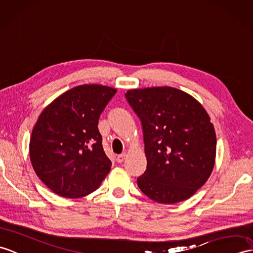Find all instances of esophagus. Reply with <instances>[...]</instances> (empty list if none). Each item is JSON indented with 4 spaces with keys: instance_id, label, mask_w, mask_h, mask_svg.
I'll return each instance as SVG.
<instances>
[{
    "instance_id": "esophagus-1",
    "label": "esophagus",
    "mask_w": 253,
    "mask_h": 253,
    "mask_svg": "<svg viewBox=\"0 0 253 253\" xmlns=\"http://www.w3.org/2000/svg\"><path fill=\"white\" fill-rule=\"evenodd\" d=\"M127 157V153H122L120 155L116 156V162L117 163H123L125 161V158Z\"/></svg>"
}]
</instances>
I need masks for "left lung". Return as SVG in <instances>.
Wrapping results in <instances>:
<instances>
[{"label": "left lung", "mask_w": 253, "mask_h": 253, "mask_svg": "<svg viewBox=\"0 0 253 253\" xmlns=\"http://www.w3.org/2000/svg\"><path fill=\"white\" fill-rule=\"evenodd\" d=\"M126 99L141 121L148 166L137 179L152 201L175 204L202 187L214 166L216 138L203 105L173 87L130 89Z\"/></svg>", "instance_id": "1"}]
</instances>
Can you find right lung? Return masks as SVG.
<instances>
[{
	"label": "right lung",
	"instance_id": "1",
	"mask_svg": "<svg viewBox=\"0 0 253 253\" xmlns=\"http://www.w3.org/2000/svg\"><path fill=\"white\" fill-rule=\"evenodd\" d=\"M115 88L85 84L63 92L42 111L30 139V160L57 195L80 198L96 191L111 169L98 121Z\"/></svg>",
	"mask_w": 253,
	"mask_h": 253
}]
</instances>
